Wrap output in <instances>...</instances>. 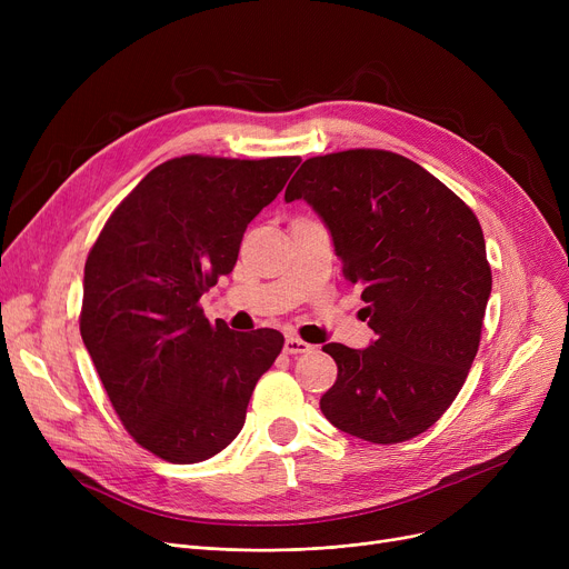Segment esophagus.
<instances>
[{
    "label": "esophagus",
    "mask_w": 569,
    "mask_h": 569,
    "mask_svg": "<svg viewBox=\"0 0 569 569\" xmlns=\"http://www.w3.org/2000/svg\"><path fill=\"white\" fill-rule=\"evenodd\" d=\"M309 350H311V343L297 339V337H288L286 343H283L286 355H302V352H309Z\"/></svg>",
    "instance_id": "obj_1"
}]
</instances>
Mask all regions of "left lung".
<instances>
[{
	"label": "left lung",
	"mask_w": 569,
	"mask_h": 569,
	"mask_svg": "<svg viewBox=\"0 0 569 569\" xmlns=\"http://www.w3.org/2000/svg\"><path fill=\"white\" fill-rule=\"evenodd\" d=\"M292 200L330 230L376 332L360 350L322 346L339 367L322 415L378 445L425 433L457 399L480 346L491 295L480 221L422 166L382 149L305 161L286 189Z\"/></svg>",
	"instance_id": "8db88e82"
}]
</instances>
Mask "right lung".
<instances>
[{"label": "right lung", "instance_id": "1", "mask_svg": "<svg viewBox=\"0 0 569 569\" xmlns=\"http://www.w3.org/2000/svg\"><path fill=\"white\" fill-rule=\"evenodd\" d=\"M297 166V157L166 161L87 256L82 343L127 431L170 463L204 461L234 440L283 348L277 330L209 325L198 300L232 272L247 226Z\"/></svg>", "mask_w": 569, "mask_h": 569}]
</instances>
